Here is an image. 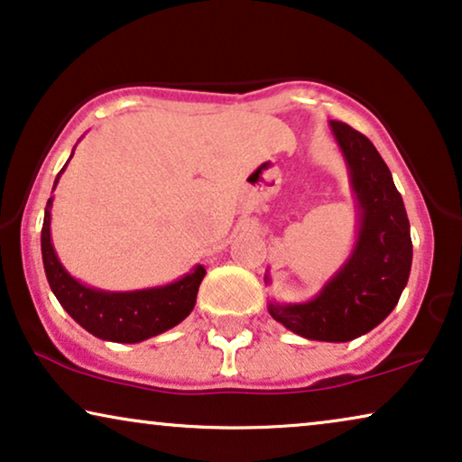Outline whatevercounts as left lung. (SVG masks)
Here are the masks:
<instances>
[{
    "label": "left lung",
    "instance_id": "obj_1",
    "mask_svg": "<svg viewBox=\"0 0 462 462\" xmlns=\"http://www.w3.org/2000/svg\"><path fill=\"white\" fill-rule=\"evenodd\" d=\"M329 128L346 160L359 236L344 266L315 298L300 304L270 302L268 312L309 340L348 342L372 331L397 306L408 285L411 238L402 194L372 141L344 122L329 120Z\"/></svg>",
    "mask_w": 462,
    "mask_h": 462
}]
</instances>
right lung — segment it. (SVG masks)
Wrapping results in <instances>:
<instances>
[{"instance_id": "1", "label": "right lung", "mask_w": 462, "mask_h": 462, "mask_svg": "<svg viewBox=\"0 0 462 462\" xmlns=\"http://www.w3.org/2000/svg\"><path fill=\"white\" fill-rule=\"evenodd\" d=\"M65 167L60 169V173ZM60 173L54 180V186L59 183ZM51 208L52 199H48L44 226H42V260H44L48 285L60 306L86 331L101 340L134 344L175 328L192 312L196 293L207 274L202 266H196L192 273L169 285L139 289V291H103L73 279L54 254Z\"/></svg>"}]
</instances>
